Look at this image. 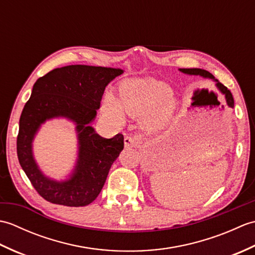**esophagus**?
Here are the masks:
<instances>
[{"instance_id": "34e87169", "label": "esophagus", "mask_w": 255, "mask_h": 255, "mask_svg": "<svg viewBox=\"0 0 255 255\" xmlns=\"http://www.w3.org/2000/svg\"><path fill=\"white\" fill-rule=\"evenodd\" d=\"M124 143L126 148H132V147H137L139 144V139L137 137H131V136H127L124 139Z\"/></svg>"}]
</instances>
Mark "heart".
Masks as SVG:
<instances>
[{
	"label": "heart",
	"mask_w": 255,
	"mask_h": 255,
	"mask_svg": "<svg viewBox=\"0 0 255 255\" xmlns=\"http://www.w3.org/2000/svg\"><path fill=\"white\" fill-rule=\"evenodd\" d=\"M177 107V100L170 85L153 78L128 79L119 85L117 99L106 93L102 112L116 125L125 122V113L143 117L144 126L158 130L170 124Z\"/></svg>",
	"instance_id": "b5f03b06"
}]
</instances>
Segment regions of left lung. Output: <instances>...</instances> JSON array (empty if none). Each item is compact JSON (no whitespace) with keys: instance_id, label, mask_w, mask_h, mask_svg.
I'll use <instances>...</instances> for the list:
<instances>
[{"instance_id":"left-lung-1","label":"left lung","mask_w":255,"mask_h":255,"mask_svg":"<svg viewBox=\"0 0 255 255\" xmlns=\"http://www.w3.org/2000/svg\"><path fill=\"white\" fill-rule=\"evenodd\" d=\"M178 70H180L182 73H185V74H188V75H199V77H202L204 79L213 80L214 82L216 83V88H217L220 93L225 96L227 105H228L229 107L234 108L235 101H234V97H232L231 92L228 89H227L224 84H221L217 79H215L214 75L211 74L210 72L206 71V70H203V69H196V68H195V69H178Z\"/></svg>"}]
</instances>
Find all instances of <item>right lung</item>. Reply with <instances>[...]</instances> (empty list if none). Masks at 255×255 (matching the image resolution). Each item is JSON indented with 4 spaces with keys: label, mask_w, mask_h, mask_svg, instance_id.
<instances>
[{
    "label": "right lung",
    "mask_w": 255,
    "mask_h": 255,
    "mask_svg": "<svg viewBox=\"0 0 255 255\" xmlns=\"http://www.w3.org/2000/svg\"><path fill=\"white\" fill-rule=\"evenodd\" d=\"M123 69L74 64L57 68L32 86L19 118L17 156L21 169L38 194L57 205L80 207L99 196L112 164L124 149L122 133L106 139L91 126L105 88ZM63 118L76 126L78 156L74 170L58 181L46 176L33 156L32 142L41 124Z\"/></svg>",
    "instance_id": "right-lung-1"
}]
</instances>
